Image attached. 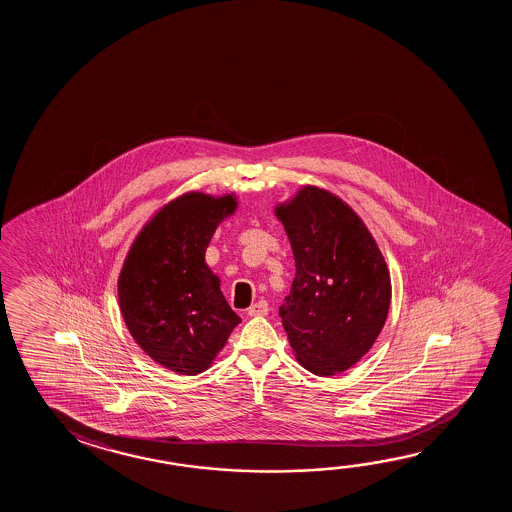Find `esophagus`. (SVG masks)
Listing matches in <instances>:
<instances>
[{"instance_id":"1","label":"esophagus","mask_w":512,"mask_h":512,"mask_svg":"<svg viewBox=\"0 0 512 512\" xmlns=\"http://www.w3.org/2000/svg\"><path fill=\"white\" fill-rule=\"evenodd\" d=\"M268 303L264 302V300H260V302L253 303L252 307L248 309V316H252V318H257V316H266L268 314Z\"/></svg>"}]
</instances>
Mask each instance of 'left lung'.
<instances>
[{"instance_id": "1", "label": "left lung", "mask_w": 512, "mask_h": 512, "mask_svg": "<svg viewBox=\"0 0 512 512\" xmlns=\"http://www.w3.org/2000/svg\"><path fill=\"white\" fill-rule=\"evenodd\" d=\"M273 212L296 264L280 307L285 334L303 368L332 377L361 361L386 325V259L361 216L318 185H303Z\"/></svg>"}]
</instances>
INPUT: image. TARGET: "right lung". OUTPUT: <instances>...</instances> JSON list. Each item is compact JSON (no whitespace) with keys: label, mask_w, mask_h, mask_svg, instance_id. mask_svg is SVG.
<instances>
[{"label":"right lung","mask_w":512,"mask_h":512,"mask_svg":"<svg viewBox=\"0 0 512 512\" xmlns=\"http://www.w3.org/2000/svg\"><path fill=\"white\" fill-rule=\"evenodd\" d=\"M235 193L189 191L162 205L135 235L118 277L121 316L150 359L178 375L209 369L241 318L205 262Z\"/></svg>","instance_id":"right-lung-1"}]
</instances>
